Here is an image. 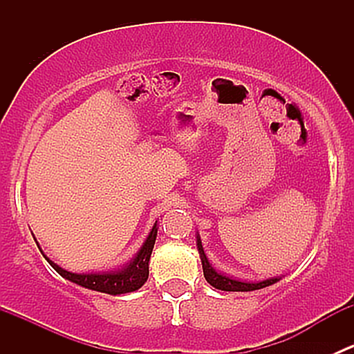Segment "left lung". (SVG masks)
Instances as JSON below:
<instances>
[{"mask_svg": "<svg viewBox=\"0 0 354 354\" xmlns=\"http://www.w3.org/2000/svg\"><path fill=\"white\" fill-rule=\"evenodd\" d=\"M197 248L200 253V260H202L203 277H205L207 283H209L210 286H214L216 289H221V291H255V289H262L266 286H270V284H274L279 281V277H272V279L262 281V283H243V281L231 279V277L224 276V274L216 272V269L210 266L209 260H207V257H205V253H203L200 236H197Z\"/></svg>", "mask_w": 354, "mask_h": 354, "instance_id": "left-lung-1", "label": "left lung"}]
</instances>
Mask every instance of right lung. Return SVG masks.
Returning a JSON list of instances; mask_svg holds the SVG:
<instances>
[{
	"label": "right lung",
	"mask_w": 354,
	"mask_h": 354,
	"mask_svg": "<svg viewBox=\"0 0 354 354\" xmlns=\"http://www.w3.org/2000/svg\"><path fill=\"white\" fill-rule=\"evenodd\" d=\"M157 236V221L152 227L151 234L145 240V243L142 245L140 252L135 255V259L130 260V263L123 266L121 269L111 270V272H101V274H73L68 272V270L62 269L59 266H56L55 262L46 257V260L49 262V266L63 276L65 279L71 281V283L78 284V286H84L87 289H94L99 292H108V295H124V292H131L135 289L144 286V283L149 277V260H151L152 248H154Z\"/></svg>",
	"instance_id": "obj_1"
}]
</instances>
